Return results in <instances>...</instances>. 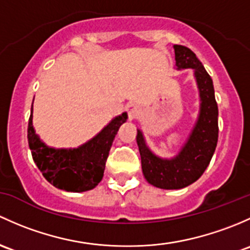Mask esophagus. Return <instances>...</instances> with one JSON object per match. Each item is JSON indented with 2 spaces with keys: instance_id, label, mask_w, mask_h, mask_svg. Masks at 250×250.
<instances>
[{
  "instance_id": "obj_1",
  "label": "esophagus",
  "mask_w": 250,
  "mask_h": 250,
  "mask_svg": "<svg viewBox=\"0 0 250 250\" xmlns=\"http://www.w3.org/2000/svg\"><path fill=\"white\" fill-rule=\"evenodd\" d=\"M126 112H127V117L128 120H133L140 115L141 108L138 104H130L127 107H126Z\"/></svg>"
}]
</instances>
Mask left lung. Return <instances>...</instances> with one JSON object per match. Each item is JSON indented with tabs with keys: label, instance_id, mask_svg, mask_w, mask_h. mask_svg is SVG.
<instances>
[{
	"label": "left lung",
	"instance_id": "8db88e82",
	"mask_svg": "<svg viewBox=\"0 0 250 250\" xmlns=\"http://www.w3.org/2000/svg\"><path fill=\"white\" fill-rule=\"evenodd\" d=\"M176 66L194 68L200 89L201 112L188 143L177 158L163 160L150 153L144 144L142 132L137 130V144L142 171L151 185L160 189H182L196 182L210 163L218 142V106L209 74L195 53L184 45H174Z\"/></svg>",
	"mask_w": 250,
	"mask_h": 250
}]
</instances>
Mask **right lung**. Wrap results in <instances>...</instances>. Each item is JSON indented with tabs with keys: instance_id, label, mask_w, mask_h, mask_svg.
<instances>
[{
	"instance_id": "1",
	"label": "right lung",
	"mask_w": 250,
	"mask_h": 250,
	"mask_svg": "<svg viewBox=\"0 0 250 250\" xmlns=\"http://www.w3.org/2000/svg\"><path fill=\"white\" fill-rule=\"evenodd\" d=\"M126 119L127 114L123 113L84 146L69 150H56L44 146L36 136L32 127L31 108L27 140L33 161L43 177L59 189L73 192L94 189L104 177L110 146Z\"/></svg>"
}]
</instances>
